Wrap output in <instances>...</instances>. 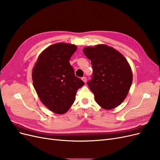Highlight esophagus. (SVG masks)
<instances>
[{"label": "esophagus", "mask_w": 160, "mask_h": 160, "mask_svg": "<svg viewBox=\"0 0 160 160\" xmlns=\"http://www.w3.org/2000/svg\"><path fill=\"white\" fill-rule=\"evenodd\" d=\"M81 79L83 80V81L85 82V83H86V82H87V78H86V77H82V78H81Z\"/></svg>", "instance_id": "34e87169"}]
</instances>
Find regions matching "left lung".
<instances>
[{"label":"left lung","mask_w":160,"mask_h":160,"mask_svg":"<svg viewBox=\"0 0 160 160\" xmlns=\"http://www.w3.org/2000/svg\"><path fill=\"white\" fill-rule=\"evenodd\" d=\"M83 51L93 67V76L88 85L95 101L105 109L118 107L127 97L132 83L133 74L127 59L104 44L86 47Z\"/></svg>","instance_id":"obj_1"}]
</instances>
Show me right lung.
Segmentation results:
<instances>
[{
    "label": "right lung",
    "instance_id": "obj_1",
    "mask_svg": "<svg viewBox=\"0 0 160 160\" xmlns=\"http://www.w3.org/2000/svg\"><path fill=\"white\" fill-rule=\"evenodd\" d=\"M77 46L65 42L50 45L38 57L32 71L34 88L41 102L52 112L64 114L85 83L75 75L69 59Z\"/></svg>",
    "mask_w": 160,
    "mask_h": 160
}]
</instances>
